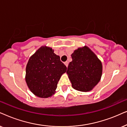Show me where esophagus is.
Segmentation results:
<instances>
[{"label":"esophagus","mask_w":127,"mask_h":127,"mask_svg":"<svg viewBox=\"0 0 127 127\" xmlns=\"http://www.w3.org/2000/svg\"><path fill=\"white\" fill-rule=\"evenodd\" d=\"M64 63V64L65 65V66H66L67 67H68V62H65Z\"/></svg>","instance_id":"34e87169"}]
</instances>
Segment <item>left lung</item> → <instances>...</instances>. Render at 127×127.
Returning <instances> with one entry per match:
<instances>
[{"instance_id":"8db88e82","label":"left lung","mask_w":127,"mask_h":127,"mask_svg":"<svg viewBox=\"0 0 127 127\" xmlns=\"http://www.w3.org/2000/svg\"><path fill=\"white\" fill-rule=\"evenodd\" d=\"M67 74L72 87L81 92L92 91L102 75V63L87 46L78 48L71 54Z\"/></svg>"}]
</instances>
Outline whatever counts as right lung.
Instances as JSON below:
<instances>
[{"label":"right lung","instance_id":"right-lung-1","mask_svg":"<svg viewBox=\"0 0 127 127\" xmlns=\"http://www.w3.org/2000/svg\"><path fill=\"white\" fill-rule=\"evenodd\" d=\"M67 67L52 48L42 46L28 60L25 81L28 88L37 97L48 98L55 94L61 77Z\"/></svg>","mask_w":127,"mask_h":127}]
</instances>
